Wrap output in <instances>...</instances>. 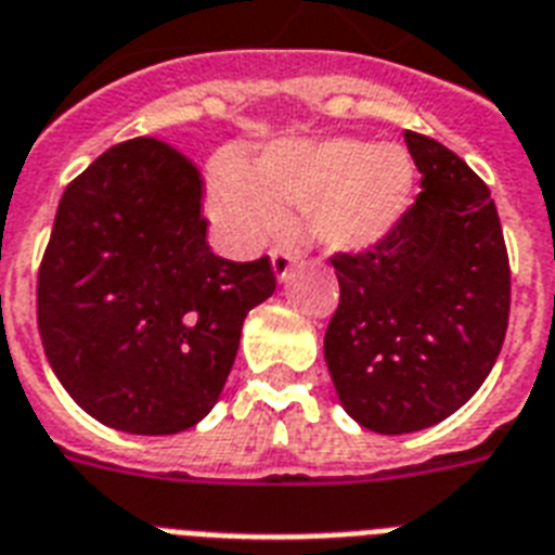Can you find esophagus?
I'll return each instance as SVG.
<instances>
[{
  "instance_id": "1",
  "label": "esophagus",
  "mask_w": 555,
  "mask_h": 555,
  "mask_svg": "<svg viewBox=\"0 0 555 555\" xmlns=\"http://www.w3.org/2000/svg\"><path fill=\"white\" fill-rule=\"evenodd\" d=\"M292 266H295V255H292V251H286V249H274L272 251V272H274V278H278V281L283 283L286 278H289Z\"/></svg>"
}]
</instances>
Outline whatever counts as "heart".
Masks as SVG:
<instances>
[{"mask_svg": "<svg viewBox=\"0 0 555 555\" xmlns=\"http://www.w3.org/2000/svg\"><path fill=\"white\" fill-rule=\"evenodd\" d=\"M415 168L398 145L354 137L283 140L249 166L223 159L211 171L208 215L234 249H255L286 220L283 208H306L318 246L361 255L387 241L412 201Z\"/></svg>", "mask_w": 555, "mask_h": 555, "instance_id": "heart-1", "label": "heart"}]
</instances>
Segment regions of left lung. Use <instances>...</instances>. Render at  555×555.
<instances>
[{
    "label": "left lung",
    "instance_id": "obj_1",
    "mask_svg": "<svg viewBox=\"0 0 555 555\" xmlns=\"http://www.w3.org/2000/svg\"><path fill=\"white\" fill-rule=\"evenodd\" d=\"M421 194L387 241L335 255L340 304L323 358L340 406L380 436L461 410L493 370L509 314V263L485 180L406 131Z\"/></svg>",
    "mask_w": 555,
    "mask_h": 555
}]
</instances>
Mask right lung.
Wrapping results in <instances>:
<instances>
[{
    "mask_svg": "<svg viewBox=\"0 0 555 555\" xmlns=\"http://www.w3.org/2000/svg\"><path fill=\"white\" fill-rule=\"evenodd\" d=\"M201 171L152 137L119 143L62 194L39 266L48 363L82 410L131 436H175L217 403L269 257L206 243Z\"/></svg>",
    "mask_w": 555,
    "mask_h": 555,
    "instance_id": "add662e5",
    "label": "right lung"
}]
</instances>
